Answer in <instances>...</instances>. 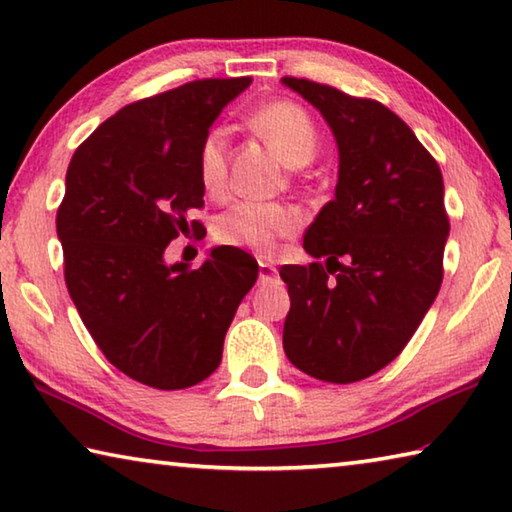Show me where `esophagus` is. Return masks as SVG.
I'll use <instances>...</instances> for the list:
<instances>
[{
	"label": "esophagus",
	"instance_id": "34e87169",
	"mask_svg": "<svg viewBox=\"0 0 512 512\" xmlns=\"http://www.w3.org/2000/svg\"><path fill=\"white\" fill-rule=\"evenodd\" d=\"M277 277V268L266 262V259H259V282H271Z\"/></svg>",
	"mask_w": 512,
	"mask_h": 512
}]
</instances>
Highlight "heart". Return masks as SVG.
I'll list each match as a JSON object with an SVG mask.
<instances>
[{"label":"heart","mask_w":512,"mask_h":512,"mask_svg":"<svg viewBox=\"0 0 512 512\" xmlns=\"http://www.w3.org/2000/svg\"><path fill=\"white\" fill-rule=\"evenodd\" d=\"M248 126L280 155L287 167L300 169L316 158L318 128L309 112L296 101H266L248 115ZM230 144L223 128H212L198 144V180L212 198L228 192ZM302 216L287 205L277 203H237L219 216L214 237L223 246L273 255L284 239L298 235Z\"/></svg>","instance_id":"1"}]
</instances>
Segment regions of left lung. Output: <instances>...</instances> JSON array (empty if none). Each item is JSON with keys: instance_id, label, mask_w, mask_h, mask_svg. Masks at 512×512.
<instances>
[{"instance_id": "8db88e82", "label": "left lung", "mask_w": 512, "mask_h": 512, "mask_svg": "<svg viewBox=\"0 0 512 512\" xmlns=\"http://www.w3.org/2000/svg\"><path fill=\"white\" fill-rule=\"evenodd\" d=\"M282 83L320 110L339 144L334 201L302 239L316 262L280 268L291 298L284 352L311 377L352 384L404 350L438 296L449 235L443 173L379 101L293 76Z\"/></svg>"}]
</instances>
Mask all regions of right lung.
<instances>
[{
    "instance_id": "right-lung-1",
    "label": "right lung",
    "mask_w": 512,
    "mask_h": 512,
    "mask_svg": "<svg viewBox=\"0 0 512 512\" xmlns=\"http://www.w3.org/2000/svg\"><path fill=\"white\" fill-rule=\"evenodd\" d=\"M203 79L128 103L103 121L67 167L56 214L65 284L83 325L117 370L180 391L219 368L225 332L259 266L235 246L201 268L164 262L205 189L196 155L221 110L250 85Z\"/></svg>"
}]
</instances>
